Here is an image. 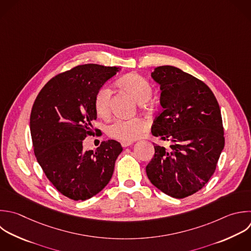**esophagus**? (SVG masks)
Wrapping results in <instances>:
<instances>
[{
  "label": "esophagus",
  "instance_id": "1",
  "mask_svg": "<svg viewBox=\"0 0 251 251\" xmlns=\"http://www.w3.org/2000/svg\"><path fill=\"white\" fill-rule=\"evenodd\" d=\"M121 144H122L123 147L126 148V147H127V146H130V145L132 144V142H131V141H122Z\"/></svg>",
  "mask_w": 251,
  "mask_h": 251
}]
</instances>
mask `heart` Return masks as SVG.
<instances>
[{"mask_svg":"<svg viewBox=\"0 0 251 251\" xmlns=\"http://www.w3.org/2000/svg\"><path fill=\"white\" fill-rule=\"evenodd\" d=\"M118 85L127 92L138 104L147 102L152 96V87L142 76L131 74L124 76L118 82ZM112 92L106 85L101 86L94 96V108L98 116L106 118L111 112ZM147 125L141 119L122 120L116 119L106 127V132L111 137L123 140L132 141L138 138L146 129Z\"/></svg>","mask_w":251,"mask_h":251,"instance_id":"b5f03b06","label":"heart"}]
</instances>
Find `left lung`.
Returning a JSON list of instances; mask_svg holds the SVG:
<instances>
[{"label":"left lung","instance_id":"left-lung-1","mask_svg":"<svg viewBox=\"0 0 251 251\" xmlns=\"http://www.w3.org/2000/svg\"><path fill=\"white\" fill-rule=\"evenodd\" d=\"M151 77L160 85L163 108L151 131L170 147L153 143L146 174L162 192L184 198L200 190L216 170L225 146L221 110L211 89L178 68L158 67Z\"/></svg>","mask_w":251,"mask_h":251}]
</instances>
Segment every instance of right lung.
Masks as SVG:
<instances>
[{"label": "right lung", "instance_id": "1", "mask_svg": "<svg viewBox=\"0 0 251 251\" xmlns=\"http://www.w3.org/2000/svg\"><path fill=\"white\" fill-rule=\"evenodd\" d=\"M121 71L95 64L77 66L53 77L39 92L30 115L34 154L43 172L63 195L86 200L110 181L123 147L116 140L85 151L97 119L96 91Z\"/></svg>", "mask_w": 251, "mask_h": 251}]
</instances>
